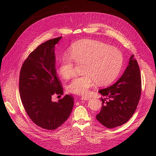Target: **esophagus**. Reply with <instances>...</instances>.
I'll return each instance as SVG.
<instances>
[{
	"instance_id": "obj_1",
	"label": "esophagus",
	"mask_w": 156,
	"mask_h": 156,
	"mask_svg": "<svg viewBox=\"0 0 156 156\" xmlns=\"http://www.w3.org/2000/svg\"><path fill=\"white\" fill-rule=\"evenodd\" d=\"M81 99L82 100H89V99H90V97H88V96H82L81 97Z\"/></svg>"
}]
</instances>
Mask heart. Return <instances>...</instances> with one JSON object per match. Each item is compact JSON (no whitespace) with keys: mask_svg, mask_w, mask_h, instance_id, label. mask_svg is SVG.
Wrapping results in <instances>:
<instances>
[{"mask_svg":"<svg viewBox=\"0 0 156 156\" xmlns=\"http://www.w3.org/2000/svg\"><path fill=\"white\" fill-rule=\"evenodd\" d=\"M70 55L60 59L58 72L64 79H69L75 73L74 61L84 63L83 75L75 78L67 87L69 93L86 95L95 82L98 85L112 83L119 75L123 63L122 52L103 42L84 39L74 43L70 49Z\"/></svg>","mask_w":156,"mask_h":156,"instance_id":"obj_1","label":"heart"}]
</instances>
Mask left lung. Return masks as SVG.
I'll return each mask as SVG.
<instances>
[{
  "instance_id": "8db88e82",
  "label": "left lung",
  "mask_w": 156,
  "mask_h": 156,
  "mask_svg": "<svg viewBox=\"0 0 156 156\" xmlns=\"http://www.w3.org/2000/svg\"><path fill=\"white\" fill-rule=\"evenodd\" d=\"M102 107L96 119L104 126L113 128L126 123L135 113L141 93L139 65L134 55L122 76L114 84L99 91Z\"/></svg>"
}]
</instances>
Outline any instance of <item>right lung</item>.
Returning a JSON list of instances; mask_svg holds the SVG:
<instances>
[{
  "label": "right lung",
  "instance_id": "add662e5",
  "mask_svg": "<svg viewBox=\"0 0 156 156\" xmlns=\"http://www.w3.org/2000/svg\"><path fill=\"white\" fill-rule=\"evenodd\" d=\"M61 37L48 40L34 50L21 66L19 78L20 98L28 115L37 126L48 130L60 126L70 116L74 99L65 95L53 102L54 94L62 95L63 87L55 69V44Z\"/></svg>",
  "mask_w": 156,
  "mask_h": 156
}]
</instances>
